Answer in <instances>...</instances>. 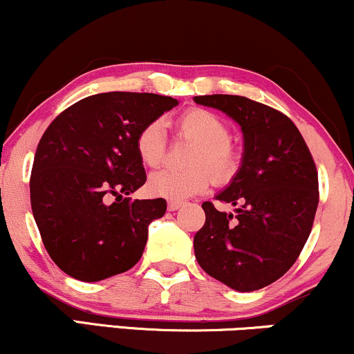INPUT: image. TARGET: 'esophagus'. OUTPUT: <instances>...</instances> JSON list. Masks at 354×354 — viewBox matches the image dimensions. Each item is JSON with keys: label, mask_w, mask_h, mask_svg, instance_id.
I'll return each mask as SVG.
<instances>
[{"label": "esophagus", "mask_w": 354, "mask_h": 354, "mask_svg": "<svg viewBox=\"0 0 354 354\" xmlns=\"http://www.w3.org/2000/svg\"><path fill=\"white\" fill-rule=\"evenodd\" d=\"M182 205H184V202H176V200H169L167 208H169V212H176V210H178V208L182 207Z\"/></svg>", "instance_id": "esophagus-1"}]
</instances>
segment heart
<instances>
[{
    "label": "heart",
    "mask_w": 354,
    "mask_h": 354,
    "mask_svg": "<svg viewBox=\"0 0 354 354\" xmlns=\"http://www.w3.org/2000/svg\"><path fill=\"white\" fill-rule=\"evenodd\" d=\"M177 128L184 136L195 141L189 159L195 167L185 170L160 169L151 174L147 180L151 195L180 202L208 189L212 182L210 171L216 180H226L236 172L238 152L230 142V131L223 118L203 108H194L178 118ZM164 151V123L159 120L151 121L136 136L139 160L146 167H157L162 162Z\"/></svg>",
    "instance_id": "1"
}]
</instances>
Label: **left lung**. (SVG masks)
<instances>
[{"instance_id": "left-lung-1", "label": "left lung", "mask_w": 354, "mask_h": 354, "mask_svg": "<svg viewBox=\"0 0 354 354\" xmlns=\"http://www.w3.org/2000/svg\"><path fill=\"white\" fill-rule=\"evenodd\" d=\"M195 103L216 108L241 126V167L216 200L203 202V228L194 250L208 276L239 292L263 289L294 266L312 231L318 174L302 134L283 113L238 95H205Z\"/></svg>"}]
</instances>
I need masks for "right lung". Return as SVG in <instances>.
Listing matches in <instances>:
<instances>
[{"mask_svg":"<svg viewBox=\"0 0 354 354\" xmlns=\"http://www.w3.org/2000/svg\"><path fill=\"white\" fill-rule=\"evenodd\" d=\"M177 104L156 93L91 95L60 113L42 134L30 207L44 246L65 274L97 282L141 259L149 223L164 216L167 203L129 197L146 182L136 136Z\"/></svg>","mask_w":354,"mask_h":354,"instance_id":"right-lung-1","label":"right lung"}]
</instances>
